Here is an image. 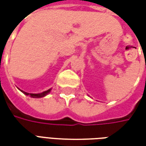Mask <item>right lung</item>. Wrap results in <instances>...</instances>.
Instances as JSON below:
<instances>
[{
  "mask_svg": "<svg viewBox=\"0 0 146 146\" xmlns=\"http://www.w3.org/2000/svg\"><path fill=\"white\" fill-rule=\"evenodd\" d=\"M51 92V89H49L48 91H46V92H42V93H40V94H30V93H27V92H23V93H24L25 95H29L30 97H32V98H42V97H44L45 95H47L49 93V92Z\"/></svg>",
  "mask_w": 146,
  "mask_h": 146,
  "instance_id": "1",
  "label": "right lung"
}]
</instances>
